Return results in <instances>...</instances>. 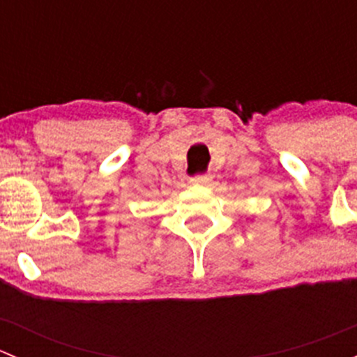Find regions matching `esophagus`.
<instances>
[{
    "label": "esophagus",
    "instance_id": "obj_1",
    "mask_svg": "<svg viewBox=\"0 0 357 357\" xmlns=\"http://www.w3.org/2000/svg\"><path fill=\"white\" fill-rule=\"evenodd\" d=\"M212 179L211 174H199V176H193L192 179H190V183L192 185H208Z\"/></svg>",
    "mask_w": 357,
    "mask_h": 357
}]
</instances>
